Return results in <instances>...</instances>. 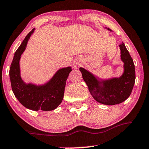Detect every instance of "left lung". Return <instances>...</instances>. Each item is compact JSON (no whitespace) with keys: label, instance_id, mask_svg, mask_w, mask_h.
Returning <instances> with one entry per match:
<instances>
[{"label":"left lung","instance_id":"left-lung-1","mask_svg":"<svg viewBox=\"0 0 149 149\" xmlns=\"http://www.w3.org/2000/svg\"><path fill=\"white\" fill-rule=\"evenodd\" d=\"M105 29L112 32L110 29ZM119 47L123 72L118 77L102 79L85 68H79L91 95L97 102L105 105L120 104L128 98L135 82L133 60L123 42L120 44Z\"/></svg>","mask_w":149,"mask_h":149}]
</instances>
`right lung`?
<instances>
[{"label":"right lung","mask_w":149,"mask_h":149,"mask_svg":"<svg viewBox=\"0 0 149 149\" xmlns=\"http://www.w3.org/2000/svg\"><path fill=\"white\" fill-rule=\"evenodd\" d=\"M35 30L36 29H33L26 36L16 51L9 75L12 91L23 106L33 111H52L56 109L62 102L66 81L72 70L70 66L60 68L49 81L42 84L26 83L22 79L20 59Z\"/></svg>","instance_id":"add662e5"}]
</instances>
